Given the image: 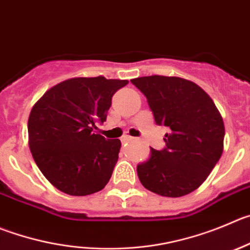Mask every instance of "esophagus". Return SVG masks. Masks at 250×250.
Returning a JSON list of instances; mask_svg holds the SVG:
<instances>
[{"label": "esophagus", "mask_w": 250, "mask_h": 250, "mask_svg": "<svg viewBox=\"0 0 250 250\" xmlns=\"http://www.w3.org/2000/svg\"><path fill=\"white\" fill-rule=\"evenodd\" d=\"M133 139H134V138H133V137H130V136H125V137H123V138H122V142H123V143H127V142H132Z\"/></svg>", "instance_id": "esophagus-1"}]
</instances>
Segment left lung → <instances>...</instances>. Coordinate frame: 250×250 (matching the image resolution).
<instances>
[{
    "instance_id": "left-lung-1",
    "label": "left lung",
    "mask_w": 250,
    "mask_h": 250,
    "mask_svg": "<svg viewBox=\"0 0 250 250\" xmlns=\"http://www.w3.org/2000/svg\"><path fill=\"white\" fill-rule=\"evenodd\" d=\"M130 83L146 97L155 123L167 129L165 148H151L148 160L137 167L142 185L165 197L192 192L222 155L225 125L216 104L185 79L153 75Z\"/></svg>"
}]
</instances>
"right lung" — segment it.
I'll return each mask as SVG.
<instances>
[{
	"mask_svg": "<svg viewBox=\"0 0 250 250\" xmlns=\"http://www.w3.org/2000/svg\"><path fill=\"white\" fill-rule=\"evenodd\" d=\"M127 83L104 76L69 79L49 88L33 106L28 120L30 151L58 190L86 196L107 185L121 141L93 129L106 121L112 96Z\"/></svg>",
	"mask_w": 250,
	"mask_h": 250,
	"instance_id": "1",
	"label": "right lung"
}]
</instances>
